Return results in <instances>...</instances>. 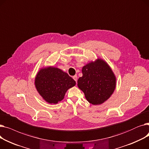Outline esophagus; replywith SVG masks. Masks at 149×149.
I'll return each mask as SVG.
<instances>
[{
  "instance_id": "esophagus-1",
  "label": "esophagus",
  "mask_w": 149,
  "mask_h": 149,
  "mask_svg": "<svg viewBox=\"0 0 149 149\" xmlns=\"http://www.w3.org/2000/svg\"><path fill=\"white\" fill-rule=\"evenodd\" d=\"M73 79H74V80L75 81H77V75H74V76L73 77Z\"/></svg>"
}]
</instances>
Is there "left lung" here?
I'll return each mask as SVG.
<instances>
[{
	"instance_id": "8db88e82",
	"label": "left lung",
	"mask_w": 149,
	"mask_h": 149,
	"mask_svg": "<svg viewBox=\"0 0 149 149\" xmlns=\"http://www.w3.org/2000/svg\"><path fill=\"white\" fill-rule=\"evenodd\" d=\"M82 74L77 85L90 103L101 104L110 98L116 87V77L105 61L98 58L89 63L83 67Z\"/></svg>"
}]
</instances>
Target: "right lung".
I'll return each mask as SVG.
<instances>
[{
	"mask_svg": "<svg viewBox=\"0 0 149 149\" xmlns=\"http://www.w3.org/2000/svg\"><path fill=\"white\" fill-rule=\"evenodd\" d=\"M72 77L54 67L42 68L35 79L37 91L46 102L57 104L64 98L66 91L75 85Z\"/></svg>",
	"mask_w": 149,
	"mask_h": 149,
	"instance_id": "add662e5",
	"label": "right lung"
}]
</instances>
